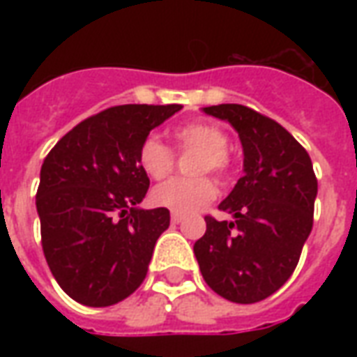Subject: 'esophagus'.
I'll return each instance as SVG.
<instances>
[{
    "mask_svg": "<svg viewBox=\"0 0 357 357\" xmlns=\"http://www.w3.org/2000/svg\"><path fill=\"white\" fill-rule=\"evenodd\" d=\"M181 222H183L181 214H172V224H181Z\"/></svg>",
    "mask_w": 357,
    "mask_h": 357,
    "instance_id": "obj_1",
    "label": "esophagus"
}]
</instances>
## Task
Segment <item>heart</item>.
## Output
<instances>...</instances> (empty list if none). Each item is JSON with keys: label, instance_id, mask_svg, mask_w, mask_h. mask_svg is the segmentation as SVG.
<instances>
[{"label": "heart", "instance_id": "obj_1", "mask_svg": "<svg viewBox=\"0 0 357 357\" xmlns=\"http://www.w3.org/2000/svg\"><path fill=\"white\" fill-rule=\"evenodd\" d=\"M172 135L181 151H199L195 156L191 172L204 174L214 172L216 176H224L229 166V158L225 155V149L229 143L227 133L216 124L210 122H187L176 126ZM176 156L168 145L156 135H149L143 139L137 151V164L151 179H164L174 170ZM216 185L206 176L199 178L170 179L162 185L153 189L151 201L160 208L172 210L174 214H193L197 210L204 208L214 201Z\"/></svg>", "mask_w": 357, "mask_h": 357}]
</instances>
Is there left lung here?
Segmentation results:
<instances>
[{
	"instance_id": "left-lung-1",
	"label": "left lung",
	"mask_w": 357,
	"mask_h": 357,
	"mask_svg": "<svg viewBox=\"0 0 357 357\" xmlns=\"http://www.w3.org/2000/svg\"><path fill=\"white\" fill-rule=\"evenodd\" d=\"M202 112L233 126L245 158L243 178L220 202L233 222L204 218L195 256L212 291L255 304L279 291L298 264L314 225V166L283 126L256 110L225 102Z\"/></svg>"
}]
</instances>
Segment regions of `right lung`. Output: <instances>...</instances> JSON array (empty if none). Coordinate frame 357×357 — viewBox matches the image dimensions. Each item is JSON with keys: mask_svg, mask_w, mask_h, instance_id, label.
<instances>
[{"mask_svg": "<svg viewBox=\"0 0 357 357\" xmlns=\"http://www.w3.org/2000/svg\"><path fill=\"white\" fill-rule=\"evenodd\" d=\"M181 105H120L61 137L40 172L42 247L61 289L84 306L128 298L147 275L168 208H141L149 178L137 151Z\"/></svg>", "mask_w": 357, "mask_h": 357, "instance_id": "right-lung-1", "label": "right lung"}]
</instances>
